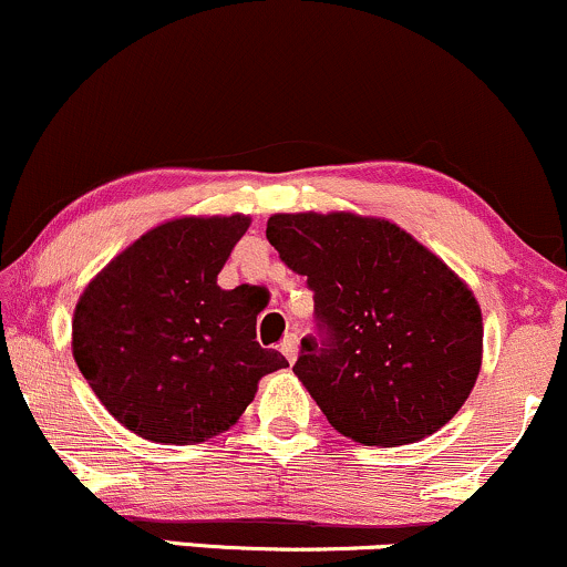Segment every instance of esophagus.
<instances>
[{
    "mask_svg": "<svg viewBox=\"0 0 567 567\" xmlns=\"http://www.w3.org/2000/svg\"><path fill=\"white\" fill-rule=\"evenodd\" d=\"M297 348H299V337L295 334V331H289V334H286L284 342H281V352H284L286 361H289V363L297 361Z\"/></svg>",
    "mask_w": 567,
    "mask_h": 567,
    "instance_id": "esophagus-1",
    "label": "esophagus"
}]
</instances>
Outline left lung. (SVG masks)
<instances>
[{
  "label": "left lung",
  "mask_w": 567,
  "mask_h": 567,
  "mask_svg": "<svg viewBox=\"0 0 567 567\" xmlns=\"http://www.w3.org/2000/svg\"><path fill=\"white\" fill-rule=\"evenodd\" d=\"M268 241L308 278L316 334L295 374L331 427L363 445H403L441 430L481 371L475 297L432 251L374 217L272 215Z\"/></svg>",
  "instance_id": "1"
}]
</instances>
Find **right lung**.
<instances>
[{
	"label": "right lung",
	"mask_w": 567,
	"mask_h": 567,
	"mask_svg": "<svg viewBox=\"0 0 567 567\" xmlns=\"http://www.w3.org/2000/svg\"><path fill=\"white\" fill-rule=\"evenodd\" d=\"M246 228L244 215L158 225L79 299V371L111 416L145 441H209L238 422L259 379L289 365L259 348L255 286H217Z\"/></svg>",
	"instance_id": "add662e5"
}]
</instances>
